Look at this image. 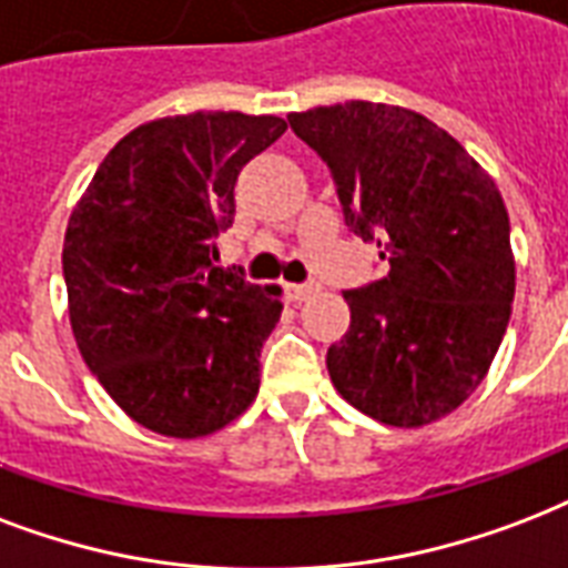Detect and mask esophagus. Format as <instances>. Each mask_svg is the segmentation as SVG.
Here are the masks:
<instances>
[{"label": "esophagus", "instance_id": "34e87169", "mask_svg": "<svg viewBox=\"0 0 568 568\" xmlns=\"http://www.w3.org/2000/svg\"><path fill=\"white\" fill-rule=\"evenodd\" d=\"M318 292V285L313 283H303V285H288V297H292L294 303H303V301H310L313 294Z\"/></svg>", "mask_w": 568, "mask_h": 568}]
</instances>
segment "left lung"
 <instances>
[{"mask_svg": "<svg viewBox=\"0 0 568 568\" xmlns=\"http://www.w3.org/2000/svg\"><path fill=\"white\" fill-rule=\"evenodd\" d=\"M288 124L331 166L345 223L378 237L384 280L342 297L352 324L327 348L345 402L419 428L474 393L515 297L509 214L495 179L447 130L405 106L345 101Z\"/></svg>", "mask_w": 568, "mask_h": 568, "instance_id": "1", "label": "left lung"}]
</instances>
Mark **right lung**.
Returning a JSON list of instances; mask_svg holds the SVG:
<instances>
[{
  "label": "right lung",
  "instance_id": "right-lung-1",
  "mask_svg": "<svg viewBox=\"0 0 568 568\" xmlns=\"http://www.w3.org/2000/svg\"><path fill=\"white\" fill-rule=\"evenodd\" d=\"M285 133L280 115L190 112L130 130L68 220L62 271L85 366L133 423L205 438L258 393L280 285L214 267L241 169Z\"/></svg>",
  "mask_w": 568,
  "mask_h": 568
}]
</instances>
